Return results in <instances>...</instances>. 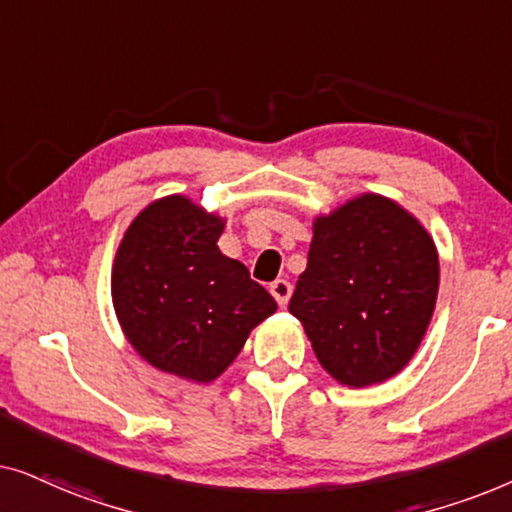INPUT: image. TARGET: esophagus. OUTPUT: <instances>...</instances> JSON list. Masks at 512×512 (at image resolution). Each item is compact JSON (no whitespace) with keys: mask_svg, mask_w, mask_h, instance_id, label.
<instances>
[{"mask_svg":"<svg viewBox=\"0 0 512 512\" xmlns=\"http://www.w3.org/2000/svg\"><path fill=\"white\" fill-rule=\"evenodd\" d=\"M291 291H293V286H291V282H286V279H275V282L270 284V293H272V296H275V300L282 307L289 303Z\"/></svg>","mask_w":512,"mask_h":512,"instance_id":"34e87169","label":"esophagus"}]
</instances>
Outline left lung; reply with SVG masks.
Wrapping results in <instances>:
<instances>
[{"label":"left lung","instance_id":"left-lung-1","mask_svg":"<svg viewBox=\"0 0 512 512\" xmlns=\"http://www.w3.org/2000/svg\"><path fill=\"white\" fill-rule=\"evenodd\" d=\"M438 251L415 216L361 195L314 221L289 312L321 366L347 387L396 375L417 352L438 296Z\"/></svg>","mask_w":512,"mask_h":512}]
</instances>
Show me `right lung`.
I'll return each mask as SVG.
<instances>
[{
	"label": "right lung",
	"instance_id": "obj_1",
	"mask_svg": "<svg viewBox=\"0 0 512 512\" xmlns=\"http://www.w3.org/2000/svg\"><path fill=\"white\" fill-rule=\"evenodd\" d=\"M221 233L219 216L170 195L130 223L111 272L130 345L151 366L193 382L219 377L251 328L277 310L249 270L221 254Z\"/></svg>",
	"mask_w": 512,
	"mask_h": 512
}]
</instances>
